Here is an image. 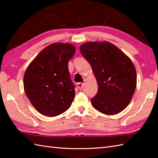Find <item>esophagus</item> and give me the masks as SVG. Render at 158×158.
<instances>
[{"instance_id": "esophagus-1", "label": "esophagus", "mask_w": 158, "mask_h": 158, "mask_svg": "<svg viewBox=\"0 0 158 158\" xmlns=\"http://www.w3.org/2000/svg\"><path fill=\"white\" fill-rule=\"evenodd\" d=\"M77 86L79 89H81L82 88H83V83H77Z\"/></svg>"}]
</instances>
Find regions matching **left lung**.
Returning <instances> with one entry per match:
<instances>
[{
  "label": "left lung",
  "mask_w": 158,
  "mask_h": 158,
  "mask_svg": "<svg viewBox=\"0 0 158 158\" xmlns=\"http://www.w3.org/2000/svg\"><path fill=\"white\" fill-rule=\"evenodd\" d=\"M91 65L98 83L91 99L94 108L105 115H115L126 108L135 94L136 72L132 60L108 41L88 42L80 46Z\"/></svg>",
  "instance_id": "obj_1"
}]
</instances>
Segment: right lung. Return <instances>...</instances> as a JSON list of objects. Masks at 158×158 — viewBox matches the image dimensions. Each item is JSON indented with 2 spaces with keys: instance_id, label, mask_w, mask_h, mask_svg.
<instances>
[{
  "instance_id": "right-lung-1",
  "label": "right lung",
  "mask_w": 158,
  "mask_h": 158,
  "mask_svg": "<svg viewBox=\"0 0 158 158\" xmlns=\"http://www.w3.org/2000/svg\"><path fill=\"white\" fill-rule=\"evenodd\" d=\"M70 43L46 47L28 65L23 75L26 95L42 115L55 117L69 109L75 96L68 62L75 53Z\"/></svg>"
}]
</instances>
